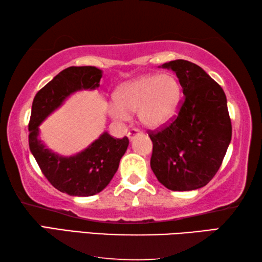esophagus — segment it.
Segmentation results:
<instances>
[{"instance_id":"34e87169","label":"esophagus","mask_w":262,"mask_h":262,"mask_svg":"<svg viewBox=\"0 0 262 262\" xmlns=\"http://www.w3.org/2000/svg\"><path fill=\"white\" fill-rule=\"evenodd\" d=\"M139 134H141V132H140V129H137V128H133V129H130L129 132H128V134H127V136L129 137L130 140H133L134 139V137L136 136V135H139Z\"/></svg>"}]
</instances>
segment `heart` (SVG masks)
Instances as JSON below:
<instances>
[{
  "label": "heart",
  "mask_w": 262,
  "mask_h": 262,
  "mask_svg": "<svg viewBox=\"0 0 262 262\" xmlns=\"http://www.w3.org/2000/svg\"><path fill=\"white\" fill-rule=\"evenodd\" d=\"M181 99V88L172 75H144L119 88L117 104L110 112L115 119H127V112H139L142 125L158 128L171 120Z\"/></svg>",
  "instance_id": "b5f03b06"
}]
</instances>
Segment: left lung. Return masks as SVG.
Listing matches in <instances>:
<instances>
[{
	"label": "left lung",
	"instance_id": "obj_1",
	"mask_svg": "<svg viewBox=\"0 0 262 262\" xmlns=\"http://www.w3.org/2000/svg\"><path fill=\"white\" fill-rule=\"evenodd\" d=\"M163 67L176 73L184 99L166 125L148 130L152 141L150 166L168 189L201 188L217 173L231 141L227 97L198 64L174 60Z\"/></svg>",
	"mask_w": 262,
	"mask_h": 262
}]
</instances>
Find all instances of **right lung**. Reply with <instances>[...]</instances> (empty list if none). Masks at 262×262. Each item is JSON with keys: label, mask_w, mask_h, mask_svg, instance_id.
Segmentation results:
<instances>
[{"label": "right lung", "mask_w": 262, "mask_h": 262, "mask_svg": "<svg viewBox=\"0 0 262 262\" xmlns=\"http://www.w3.org/2000/svg\"><path fill=\"white\" fill-rule=\"evenodd\" d=\"M101 70L91 66L69 67L35 95L29 122V145L42 174L60 192L74 196H90L103 190L112 180L126 152L128 137L114 139L104 133L90 147L73 157H60L38 139V126L62 101L81 89L99 86Z\"/></svg>", "instance_id": "obj_1"}]
</instances>
